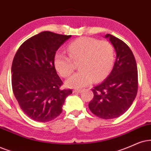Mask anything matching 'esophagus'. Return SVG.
<instances>
[{
	"label": "esophagus",
	"mask_w": 151,
	"mask_h": 151,
	"mask_svg": "<svg viewBox=\"0 0 151 151\" xmlns=\"http://www.w3.org/2000/svg\"><path fill=\"white\" fill-rule=\"evenodd\" d=\"M81 91V89H74L73 90V93H79Z\"/></svg>",
	"instance_id": "34e87169"
}]
</instances>
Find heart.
I'll list each match as a JSON object with an SVG mask.
<instances>
[{"label": "heart", "mask_w": 151, "mask_h": 151, "mask_svg": "<svg viewBox=\"0 0 151 151\" xmlns=\"http://www.w3.org/2000/svg\"><path fill=\"white\" fill-rule=\"evenodd\" d=\"M69 56L58 51L54 57V66L58 73L67 77L73 72L74 62H79V72L66 80L70 88H82L95 81L104 79L109 73L114 62V47L107 41L95 38L81 37L72 42L67 48Z\"/></svg>", "instance_id": "obj_1"}]
</instances>
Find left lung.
I'll use <instances>...</instances> for the list:
<instances>
[{"label":"left lung","instance_id":"1","mask_svg":"<svg viewBox=\"0 0 151 151\" xmlns=\"http://www.w3.org/2000/svg\"><path fill=\"white\" fill-rule=\"evenodd\" d=\"M104 37L113 45L116 60L108 77L92 90L94 98L88 107L99 118L113 119L125 113L136 98L138 72L134 56L128 46L110 34Z\"/></svg>","mask_w":151,"mask_h":151}]
</instances>
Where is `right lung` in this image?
Returning <instances> with one entry per match:
<instances>
[{
	"mask_svg": "<svg viewBox=\"0 0 151 151\" xmlns=\"http://www.w3.org/2000/svg\"><path fill=\"white\" fill-rule=\"evenodd\" d=\"M71 37L42 32L25 41L14 57L13 93L21 109L34 121L45 123L56 118L72 93L60 88L63 82L53 63L56 51Z\"/></svg>",
	"mask_w": 151,
	"mask_h": 151,
	"instance_id": "obj_1",
	"label": "right lung"
}]
</instances>
